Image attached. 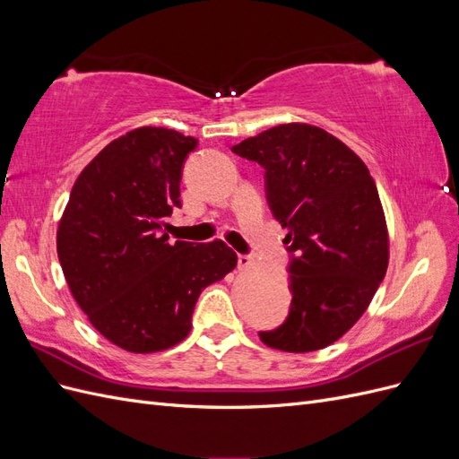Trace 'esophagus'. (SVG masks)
I'll use <instances>...</instances> for the list:
<instances>
[{
	"label": "esophagus",
	"mask_w": 459,
	"mask_h": 459,
	"mask_svg": "<svg viewBox=\"0 0 459 459\" xmlns=\"http://www.w3.org/2000/svg\"><path fill=\"white\" fill-rule=\"evenodd\" d=\"M238 266H239V268L253 266V256H251V255H239V256H238Z\"/></svg>",
	"instance_id": "esophagus-1"
}]
</instances>
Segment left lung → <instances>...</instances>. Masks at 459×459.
Segmentation results:
<instances>
[{"instance_id": "1", "label": "left lung", "mask_w": 459, "mask_h": 459, "mask_svg": "<svg viewBox=\"0 0 459 459\" xmlns=\"http://www.w3.org/2000/svg\"><path fill=\"white\" fill-rule=\"evenodd\" d=\"M264 169L272 216L287 230L290 300L264 344L312 352L342 337L368 308L388 264V235L368 166L335 135L281 124L233 145Z\"/></svg>"}]
</instances>
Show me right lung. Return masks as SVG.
Listing matches in <instances>:
<instances>
[{"label": "right lung", "instance_id": "right-lung-1", "mask_svg": "<svg viewBox=\"0 0 459 459\" xmlns=\"http://www.w3.org/2000/svg\"><path fill=\"white\" fill-rule=\"evenodd\" d=\"M197 145L152 126L120 135L82 170L59 221L57 255L74 300L128 352L184 341L203 289L238 264L226 243H170L162 230L182 206L184 164Z\"/></svg>", "mask_w": 459, "mask_h": 459}]
</instances>
